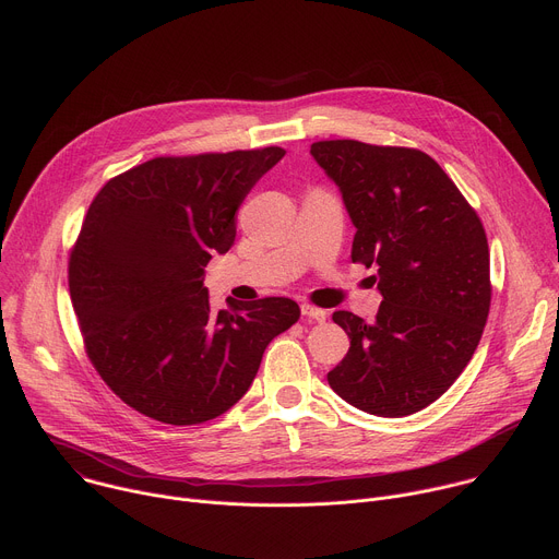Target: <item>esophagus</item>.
Here are the masks:
<instances>
[{"label":"esophagus","mask_w":559,"mask_h":559,"mask_svg":"<svg viewBox=\"0 0 559 559\" xmlns=\"http://www.w3.org/2000/svg\"><path fill=\"white\" fill-rule=\"evenodd\" d=\"M299 309H302V316H305V318H311V320H318V322H324V320H326V313H324L322 309H316V307H311V305H302Z\"/></svg>","instance_id":"1"}]
</instances>
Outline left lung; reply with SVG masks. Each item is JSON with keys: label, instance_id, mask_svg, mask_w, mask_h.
<instances>
[{"label": "left lung", "instance_id": "1", "mask_svg": "<svg viewBox=\"0 0 559 559\" xmlns=\"http://www.w3.org/2000/svg\"><path fill=\"white\" fill-rule=\"evenodd\" d=\"M311 156L356 226L352 260L376 266V320L335 311L352 347L329 373L349 405L384 418L443 396L475 354L490 311V252L477 212L425 152L320 141Z\"/></svg>", "mask_w": 559, "mask_h": 559}]
</instances>
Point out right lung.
Here are the masks:
<instances>
[{"instance_id": "1", "label": "right lung", "mask_w": 559, "mask_h": 559, "mask_svg": "<svg viewBox=\"0 0 559 559\" xmlns=\"http://www.w3.org/2000/svg\"><path fill=\"white\" fill-rule=\"evenodd\" d=\"M282 147L152 158L111 179L90 205L69 260L84 347L136 412L197 425L252 384L269 342L299 318L288 297L210 309L214 254L235 243V212Z\"/></svg>"}]
</instances>
